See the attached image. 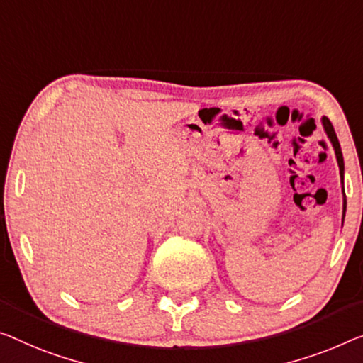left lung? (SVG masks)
Instances as JSON below:
<instances>
[{"mask_svg":"<svg viewBox=\"0 0 363 363\" xmlns=\"http://www.w3.org/2000/svg\"><path fill=\"white\" fill-rule=\"evenodd\" d=\"M323 127H324V132H326L328 138L331 140L333 147H334V153H336V158H337V164H339V171H340V179H342V194H344V213H342V220L345 216V205H347V200H345V192H344V158H342V151H340V145H339V140H337V135L334 132V127L333 123L329 122L328 117H323Z\"/></svg>","mask_w":363,"mask_h":363,"instance_id":"1","label":"left lung"}]
</instances>
